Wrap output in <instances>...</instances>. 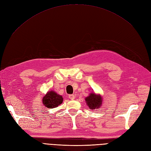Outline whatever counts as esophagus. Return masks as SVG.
<instances>
[{"label": "esophagus", "mask_w": 151, "mask_h": 151, "mask_svg": "<svg viewBox=\"0 0 151 151\" xmlns=\"http://www.w3.org/2000/svg\"><path fill=\"white\" fill-rule=\"evenodd\" d=\"M68 98H69L70 99L73 100V99H75V96L74 94H70L69 96H68Z\"/></svg>", "instance_id": "34e87169"}]
</instances>
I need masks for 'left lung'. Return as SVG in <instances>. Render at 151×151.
Wrapping results in <instances>:
<instances>
[{
  "label": "left lung",
  "instance_id": "8db88e82",
  "mask_svg": "<svg viewBox=\"0 0 151 151\" xmlns=\"http://www.w3.org/2000/svg\"><path fill=\"white\" fill-rule=\"evenodd\" d=\"M86 101L88 106L91 109L98 108L101 106L102 104V99L99 95L95 94V93H91L89 96L86 98Z\"/></svg>",
  "mask_w": 151,
  "mask_h": 151
}]
</instances>
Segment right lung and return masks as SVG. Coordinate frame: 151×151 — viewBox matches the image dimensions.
Returning a JSON list of instances; mask_svg holds the SVG:
<instances>
[{"label":"right lung","instance_id":"obj_1","mask_svg":"<svg viewBox=\"0 0 151 151\" xmlns=\"http://www.w3.org/2000/svg\"><path fill=\"white\" fill-rule=\"evenodd\" d=\"M63 101L62 96L54 91H50L43 98V103L48 108H54L58 106Z\"/></svg>","mask_w":151,"mask_h":151}]
</instances>
